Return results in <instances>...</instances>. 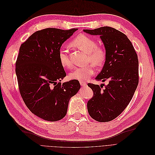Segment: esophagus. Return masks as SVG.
Instances as JSON below:
<instances>
[{
  "label": "esophagus",
  "instance_id": "34e87169",
  "mask_svg": "<svg viewBox=\"0 0 155 155\" xmlns=\"http://www.w3.org/2000/svg\"><path fill=\"white\" fill-rule=\"evenodd\" d=\"M80 84H81V85L82 87H85V86L87 85V84H86V82H84V81L80 82Z\"/></svg>",
  "mask_w": 155,
  "mask_h": 155
}]
</instances>
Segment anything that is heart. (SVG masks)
<instances>
[{
    "mask_svg": "<svg viewBox=\"0 0 155 155\" xmlns=\"http://www.w3.org/2000/svg\"><path fill=\"white\" fill-rule=\"evenodd\" d=\"M70 45L87 53V62L91 63L84 67L74 69L69 74L71 79L78 80L79 81L87 80L94 74V68L93 65L100 67L104 64L106 61L107 53L105 50L101 47L98 46L97 42L89 36L84 35H78L71 41ZM58 60L63 67L69 68L72 66V62L67 51L62 48L58 50Z\"/></svg>",
    "mask_w": 155,
    "mask_h": 155,
    "instance_id": "b5f03b06",
    "label": "heart"
}]
</instances>
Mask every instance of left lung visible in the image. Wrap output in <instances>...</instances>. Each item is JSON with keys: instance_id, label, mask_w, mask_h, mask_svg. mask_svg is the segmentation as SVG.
<instances>
[{"instance_id": "8db88e82", "label": "left lung", "mask_w": 155, "mask_h": 155, "mask_svg": "<svg viewBox=\"0 0 155 155\" xmlns=\"http://www.w3.org/2000/svg\"><path fill=\"white\" fill-rule=\"evenodd\" d=\"M83 31L100 35L104 42L106 61L95 79L103 82L108 81L104 89H102V85L87 84L94 93L93 98L87 101V111L91 117L98 122L111 121L126 109L137 87V55L127 36L114 28L104 26Z\"/></svg>"}]
</instances>
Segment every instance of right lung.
I'll use <instances>...</instances> for the list:
<instances>
[{
  "mask_svg": "<svg viewBox=\"0 0 155 155\" xmlns=\"http://www.w3.org/2000/svg\"><path fill=\"white\" fill-rule=\"evenodd\" d=\"M76 30L43 29L32 34L19 48L16 62L19 92L29 110L43 120L63 119L70 98L81 88L78 80L61 84L66 73L58 60L62 43Z\"/></svg>",
  "mask_w": 155,
  "mask_h": 155,
  "instance_id": "obj_1",
  "label": "right lung"
}]
</instances>
